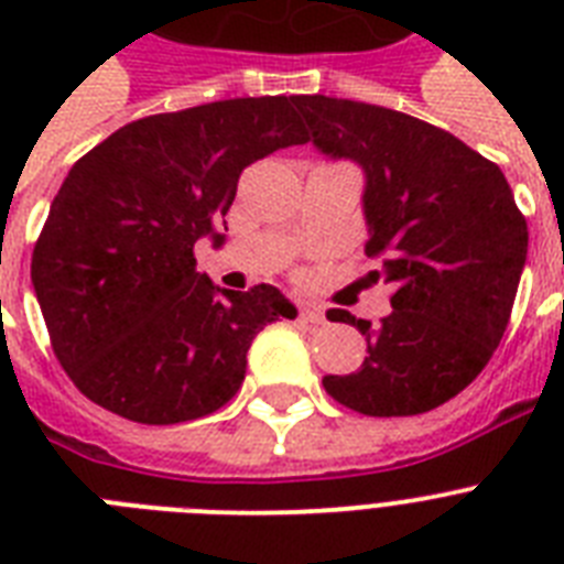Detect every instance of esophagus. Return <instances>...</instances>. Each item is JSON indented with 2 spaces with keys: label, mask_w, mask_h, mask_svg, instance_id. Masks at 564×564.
Returning <instances> with one entry per match:
<instances>
[{
  "label": "esophagus",
  "mask_w": 564,
  "mask_h": 564,
  "mask_svg": "<svg viewBox=\"0 0 564 564\" xmlns=\"http://www.w3.org/2000/svg\"><path fill=\"white\" fill-rule=\"evenodd\" d=\"M301 318H304L307 325H325L327 322L325 310L316 307V304H304V307H301Z\"/></svg>",
  "instance_id": "1"
}]
</instances>
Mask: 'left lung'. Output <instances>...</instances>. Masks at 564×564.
<instances>
[{
	"mask_svg": "<svg viewBox=\"0 0 564 564\" xmlns=\"http://www.w3.org/2000/svg\"><path fill=\"white\" fill-rule=\"evenodd\" d=\"M292 105L318 152L362 170L366 254L383 260L380 274L394 286L380 327L348 310L327 313L366 336L369 357L322 383L362 415L436 410L486 369L509 325L527 263L516 195L495 163L410 113L330 96H292Z\"/></svg>",
	"mask_w": 564,
	"mask_h": 564,
	"instance_id": "obj_1",
	"label": "left lung"
}]
</instances>
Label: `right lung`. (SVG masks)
<instances>
[{
	"label": "right lung",
	"instance_id": "1",
	"mask_svg": "<svg viewBox=\"0 0 564 564\" xmlns=\"http://www.w3.org/2000/svg\"><path fill=\"white\" fill-rule=\"evenodd\" d=\"M301 143L292 96H257L128 122L69 170L31 283L55 357L93 403L178 424L237 394L254 336L299 310L269 283L216 286L193 246L221 239L248 163Z\"/></svg>",
	"mask_w": 564,
	"mask_h": 564
}]
</instances>
